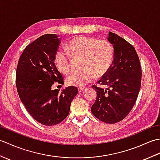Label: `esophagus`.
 Returning a JSON list of instances; mask_svg holds the SVG:
<instances>
[{
    "label": "esophagus",
    "mask_w": 160,
    "mask_h": 160,
    "mask_svg": "<svg viewBox=\"0 0 160 160\" xmlns=\"http://www.w3.org/2000/svg\"><path fill=\"white\" fill-rule=\"evenodd\" d=\"M85 89H86L85 87H79L78 88V91H79V92H82V91Z\"/></svg>",
    "instance_id": "1"
}]
</instances>
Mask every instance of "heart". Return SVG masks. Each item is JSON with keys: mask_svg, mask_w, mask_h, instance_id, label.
Returning a JSON list of instances; mask_svg holds the SVG:
<instances>
[{"mask_svg": "<svg viewBox=\"0 0 160 160\" xmlns=\"http://www.w3.org/2000/svg\"><path fill=\"white\" fill-rule=\"evenodd\" d=\"M66 49L71 58L82 60L80 72L71 75L67 79V84L83 87L91 82L95 78L104 76L109 70L113 60V48L107 40H97L93 37L78 36L69 40ZM67 53L58 51L54 62L61 73L71 72V58Z\"/></svg>", "mask_w": 160, "mask_h": 160, "instance_id": "1", "label": "heart"}]
</instances>
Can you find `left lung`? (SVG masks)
Returning a JSON list of instances; mask_svg holds the SVG:
<instances>
[{
	"label": "left lung",
	"instance_id": "1",
	"mask_svg": "<svg viewBox=\"0 0 160 160\" xmlns=\"http://www.w3.org/2000/svg\"><path fill=\"white\" fill-rule=\"evenodd\" d=\"M108 40L113 45L114 58L107 74L92 88L97 92L91 112L98 120L115 124L127 116L133 107L141 87L142 69L134 47L116 33L109 32Z\"/></svg>",
	"mask_w": 160,
	"mask_h": 160
}]
</instances>
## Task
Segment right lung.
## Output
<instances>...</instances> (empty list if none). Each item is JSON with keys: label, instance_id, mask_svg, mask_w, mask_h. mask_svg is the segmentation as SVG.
Segmentation results:
<instances>
[{"label": "right lung", "instance_id": "obj_1", "mask_svg": "<svg viewBox=\"0 0 160 160\" xmlns=\"http://www.w3.org/2000/svg\"><path fill=\"white\" fill-rule=\"evenodd\" d=\"M60 39L56 34H45L25 47L16 73V84L20 100L28 113L39 123L53 126L69 113L77 87H68L59 93L52 86L62 84L63 76L54 62Z\"/></svg>", "mask_w": 160, "mask_h": 160}]
</instances>
